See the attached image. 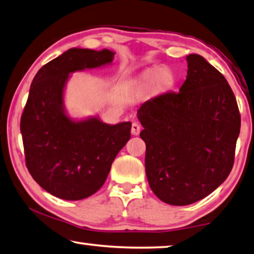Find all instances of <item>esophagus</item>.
Segmentation results:
<instances>
[{
    "mask_svg": "<svg viewBox=\"0 0 254 254\" xmlns=\"http://www.w3.org/2000/svg\"><path fill=\"white\" fill-rule=\"evenodd\" d=\"M131 134L133 135H138L139 134V131H141V126H139V125L137 124V123H133L131 124Z\"/></svg>",
    "mask_w": 254,
    "mask_h": 254,
    "instance_id": "esophagus-1",
    "label": "esophagus"
}]
</instances>
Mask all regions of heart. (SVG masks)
<instances>
[{"label": "heart", "instance_id": "heart-1", "mask_svg": "<svg viewBox=\"0 0 254 254\" xmlns=\"http://www.w3.org/2000/svg\"><path fill=\"white\" fill-rule=\"evenodd\" d=\"M174 82L175 75L172 69L156 66L142 72L136 80V86L141 88L153 87L156 91H165L172 88Z\"/></svg>", "mask_w": 254, "mask_h": 254}]
</instances>
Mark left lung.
Here are the masks:
<instances>
[{"label": "left lung", "instance_id": "1", "mask_svg": "<svg viewBox=\"0 0 254 254\" xmlns=\"http://www.w3.org/2000/svg\"><path fill=\"white\" fill-rule=\"evenodd\" d=\"M179 93H165L137 110L145 142V173L164 203L183 206L203 199L233 168L241 115L227 80L201 57L187 56Z\"/></svg>", "mask_w": 254, "mask_h": 254}]
</instances>
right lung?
<instances>
[{"label":"right lung","instance_id":"obj_1","mask_svg":"<svg viewBox=\"0 0 254 254\" xmlns=\"http://www.w3.org/2000/svg\"><path fill=\"white\" fill-rule=\"evenodd\" d=\"M113 57L108 49L72 48L42 66L32 81L20 119L25 160L39 186L61 199L80 200L96 192L130 138L129 121L73 120L64 105L71 73L109 65Z\"/></svg>","mask_w":254,"mask_h":254}]
</instances>
